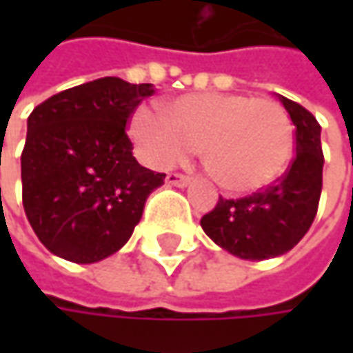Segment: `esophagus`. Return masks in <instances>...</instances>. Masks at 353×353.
Returning <instances> with one entry per match:
<instances>
[{"instance_id":"esophagus-1","label":"esophagus","mask_w":353,"mask_h":353,"mask_svg":"<svg viewBox=\"0 0 353 353\" xmlns=\"http://www.w3.org/2000/svg\"><path fill=\"white\" fill-rule=\"evenodd\" d=\"M167 184L169 186H188L190 184V176H186V174H181V172H169L167 174Z\"/></svg>"}]
</instances>
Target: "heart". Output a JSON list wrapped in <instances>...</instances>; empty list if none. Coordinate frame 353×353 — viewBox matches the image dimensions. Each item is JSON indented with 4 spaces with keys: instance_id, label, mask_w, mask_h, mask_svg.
<instances>
[{
    "instance_id": "heart-1",
    "label": "heart",
    "mask_w": 353,
    "mask_h": 353,
    "mask_svg": "<svg viewBox=\"0 0 353 353\" xmlns=\"http://www.w3.org/2000/svg\"><path fill=\"white\" fill-rule=\"evenodd\" d=\"M131 135L157 169L200 149L204 169L232 194L257 192L287 170L294 131L287 110L271 98L248 94H190L169 103L167 116L139 110Z\"/></svg>"
}]
</instances>
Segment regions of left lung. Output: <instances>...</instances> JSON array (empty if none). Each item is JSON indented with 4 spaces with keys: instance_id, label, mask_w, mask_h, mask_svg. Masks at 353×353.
<instances>
[{
    "instance_id": "8db88e82",
    "label": "left lung",
    "mask_w": 353,
    "mask_h": 353,
    "mask_svg": "<svg viewBox=\"0 0 353 353\" xmlns=\"http://www.w3.org/2000/svg\"><path fill=\"white\" fill-rule=\"evenodd\" d=\"M294 125L296 155L271 186L251 196L225 200L202 216L200 225L214 243L239 259L263 261L291 251L319 210L324 155L316 117L301 103L279 96Z\"/></svg>"
}]
</instances>
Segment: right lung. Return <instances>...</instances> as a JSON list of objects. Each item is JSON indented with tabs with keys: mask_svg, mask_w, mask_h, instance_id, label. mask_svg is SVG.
Segmentation results:
<instances>
[{
	"mask_svg": "<svg viewBox=\"0 0 353 353\" xmlns=\"http://www.w3.org/2000/svg\"><path fill=\"white\" fill-rule=\"evenodd\" d=\"M153 84L116 76L59 92L27 119L21 153L23 208L41 243L72 263L119 251L165 172L133 157L125 125Z\"/></svg>",
	"mask_w": 353,
	"mask_h": 353,
	"instance_id": "add662e5",
	"label": "right lung"
}]
</instances>
